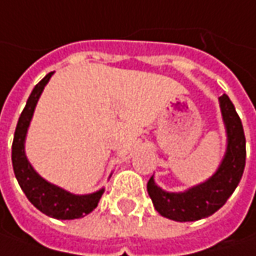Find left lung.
<instances>
[{
  "label": "left lung",
  "instance_id": "8db88e82",
  "mask_svg": "<svg viewBox=\"0 0 256 256\" xmlns=\"http://www.w3.org/2000/svg\"><path fill=\"white\" fill-rule=\"evenodd\" d=\"M223 123L228 134L226 154L218 171L207 181L188 188L184 192H170L148 181V194L160 216L175 222H194L208 218L228 202L238 187L246 160V140L244 126L234 106L226 94L218 97Z\"/></svg>",
  "mask_w": 256,
  "mask_h": 256
}]
</instances>
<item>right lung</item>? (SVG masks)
<instances>
[{
	"label": "right lung",
	"instance_id": "obj_1",
	"mask_svg": "<svg viewBox=\"0 0 256 256\" xmlns=\"http://www.w3.org/2000/svg\"><path fill=\"white\" fill-rule=\"evenodd\" d=\"M53 72H49L40 82L33 88L30 97L27 100V104L24 107L23 113L18 118L14 140H12V170L16 174V178L24 191L28 202L38 208L46 216L59 218V220H72L80 218L91 213L98 206V202L104 192V188L98 190L92 194H72L64 188L58 187L54 184L48 182L44 178H42L32 166L24 152V142L26 134L30 126L32 117L34 113L36 104L42 96L46 84L52 78Z\"/></svg>",
	"mask_w": 256,
	"mask_h": 256
}]
</instances>
